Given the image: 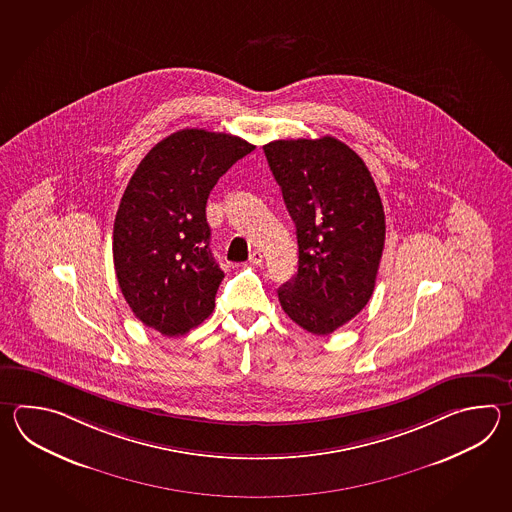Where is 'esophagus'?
<instances>
[{
    "instance_id": "34e87169",
    "label": "esophagus",
    "mask_w": 512,
    "mask_h": 512,
    "mask_svg": "<svg viewBox=\"0 0 512 512\" xmlns=\"http://www.w3.org/2000/svg\"><path fill=\"white\" fill-rule=\"evenodd\" d=\"M249 263H252V265H261V263H263V254H261L260 251L252 252Z\"/></svg>"
}]
</instances>
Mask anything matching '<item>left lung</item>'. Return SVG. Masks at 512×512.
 I'll list each match as a JSON object with an SVG mask.
<instances>
[{
    "instance_id": "1",
    "label": "left lung",
    "mask_w": 512,
    "mask_h": 512,
    "mask_svg": "<svg viewBox=\"0 0 512 512\" xmlns=\"http://www.w3.org/2000/svg\"><path fill=\"white\" fill-rule=\"evenodd\" d=\"M296 225L298 271L278 289L287 316L329 335L370 302L386 240L381 196L368 166L335 137L263 146Z\"/></svg>"
}]
</instances>
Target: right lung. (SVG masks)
<instances>
[{
    "instance_id": "obj_1",
    "label": "right lung",
    "mask_w": 512,
    "mask_h": 512,
    "mask_svg": "<svg viewBox=\"0 0 512 512\" xmlns=\"http://www.w3.org/2000/svg\"><path fill=\"white\" fill-rule=\"evenodd\" d=\"M254 148L236 135L186 128L157 142L131 175L113 225V263L144 326L179 337L214 311L225 274L210 251L207 199Z\"/></svg>"
}]
</instances>
